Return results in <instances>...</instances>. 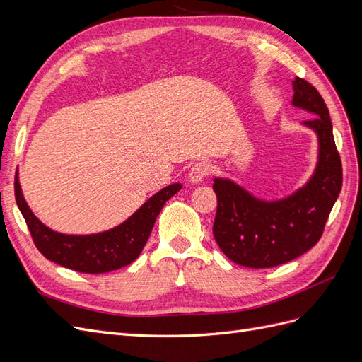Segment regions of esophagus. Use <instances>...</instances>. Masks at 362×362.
<instances>
[{
  "label": "esophagus",
  "instance_id": "esophagus-1",
  "mask_svg": "<svg viewBox=\"0 0 362 362\" xmlns=\"http://www.w3.org/2000/svg\"><path fill=\"white\" fill-rule=\"evenodd\" d=\"M208 173H210V164L204 161L196 163L189 172V181L192 184H201Z\"/></svg>",
  "mask_w": 362,
  "mask_h": 362
}]
</instances>
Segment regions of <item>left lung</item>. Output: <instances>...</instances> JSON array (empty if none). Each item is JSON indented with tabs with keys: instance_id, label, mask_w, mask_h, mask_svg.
I'll list each match as a JSON object with an SVG mask.
<instances>
[{
	"instance_id": "1",
	"label": "left lung",
	"mask_w": 362,
	"mask_h": 362,
	"mask_svg": "<svg viewBox=\"0 0 362 362\" xmlns=\"http://www.w3.org/2000/svg\"><path fill=\"white\" fill-rule=\"evenodd\" d=\"M291 84L293 107L313 116L302 127L317 137V163L310 180L286 198L273 201L258 198L231 178L213 180L217 196L216 242L229 259L250 269L275 267L310 250L320 240L341 192V160L329 110L310 83L296 76Z\"/></svg>"
}]
</instances>
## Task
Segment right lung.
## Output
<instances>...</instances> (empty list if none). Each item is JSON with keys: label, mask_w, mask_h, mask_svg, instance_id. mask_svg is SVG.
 <instances>
[{"label": "right lung", "mask_w": 362, "mask_h": 362, "mask_svg": "<svg viewBox=\"0 0 362 362\" xmlns=\"http://www.w3.org/2000/svg\"><path fill=\"white\" fill-rule=\"evenodd\" d=\"M182 189L173 182L161 189L120 225L96 234H63L47 226L28 206L19 173L15 177V198L35 245L47 259L81 273H107L131 264L144 250L161 208Z\"/></svg>", "instance_id": "add662e5"}]
</instances>
